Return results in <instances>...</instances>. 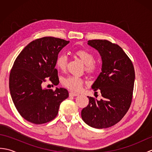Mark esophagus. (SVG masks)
Instances as JSON below:
<instances>
[{"instance_id":"obj_1","label":"esophagus","mask_w":152,"mask_h":152,"mask_svg":"<svg viewBox=\"0 0 152 152\" xmlns=\"http://www.w3.org/2000/svg\"><path fill=\"white\" fill-rule=\"evenodd\" d=\"M78 95H79L78 93H76L74 92H70L69 93V96H78Z\"/></svg>"}]
</instances>
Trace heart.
<instances>
[{
  "label": "heart",
  "mask_w": 152,
  "mask_h": 152,
  "mask_svg": "<svg viewBox=\"0 0 152 152\" xmlns=\"http://www.w3.org/2000/svg\"><path fill=\"white\" fill-rule=\"evenodd\" d=\"M75 54L80 60L85 64V70L90 74L96 73L100 69L98 63L95 62V56L91 51L86 49H78L75 51ZM57 69L61 70L66 69L67 64V57L64 54H60L58 56L56 62ZM84 83L83 80L80 77L75 76H68L62 80L63 85L73 91H78L82 89Z\"/></svg>",
  "instance_id": "b5f03b06"
}]
</instances>
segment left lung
<instances>
[{
	"label": "left lung",
	"instance_id": "1",
	"mask_svg": "<svg viewBox=\"0 0 152 152\" xmlns=\"http://www.w3.org/2000/svg\"><path fill=\"white\" fill-rule=\"evenodd\" d=\"M102 60V72L92 86L95 93L101 91L97 101L88 96L89 104L82 110L86 124L96 129L108 128L117 124L127 112L133 99L135 73L130 58L118 44L107 40H91Z\"/></svg>",
	"mask_w": 152,
	"mask_h": 152
}]
</instances>
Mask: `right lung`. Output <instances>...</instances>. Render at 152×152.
Returning a JSON list of instances; mask_svg holds the SVG:
<instances>
[{"label":"right lung","mask_w":152,"mask_h":152,"mask_svg":"<svg viewBox=\"0 0 152 152\" xmlns=\"http://www.w3.org/2000/svg\"><path fill=\"white\" fill-rule=\"evenodd\" d=\"M69 41L45 37L32 41L16 58L10 73L9 87L16 109L23 118L34 124L53 120L61 102L68 98L64 88L44 89L48 80L59 83L56 62L58 54Z\"/></svg>","instance_id":"right-lung-1"}]
</instances>
